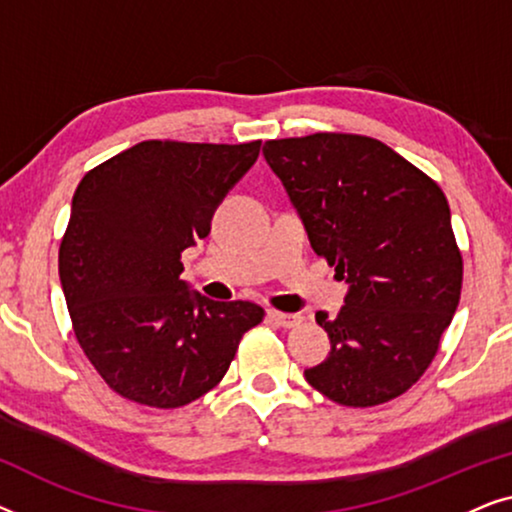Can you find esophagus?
Here are the masks:
<instances>
[{
	"mask_svg": "<svg viewBox=\"0 0 512 512\" xmlns=\"http://www.w3.org/2000/svg\"><path fill=\"white\" fill-rule=\"evenodd\" d=\"M268 317H270V321H275L277 326H284V328L298 326L300 321H303V319L298 317V314H284V312H277V310H270Z\"/></svg>",
	"mask_w": 512,
	"mask_h": 512,
	"instance_id": "34e87169",
	"label": "esophagus"
}]
</instances>
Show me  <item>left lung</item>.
<instances>
[{"label": "left lung", "mask_w": 512, "mask_h": 512, "mask_svg": "<svg viewBox=\"0 0 512 512\" xmlns=\"http://www.w3.org/2000/svg\"><path fill=\"white\" fill-rule=\"evenodd\" d=\"M312 249L349 284L338 317L317 312L331 352L305 380L349 408L401 396L429 368L461 296L464 263L436 181L373 137L270 139Z\"/></svg>", "instance_id": "8db88e82"}]
</instances>
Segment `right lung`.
Instances as JSON below:
<instances>
[{
  "mask_svg": "<svg viewBox=\"0 0 512 512\" xmlns=\"http://www.w3.org/2000/svg\"><path fill=\"white\" fill-rule=\"evenodd\" d=\"M261 153V142L149 139L81 179L60 244V284L76 340L116 394L181 408L223 380L242 335L261 324L249 300L216 303L179 275L181 251Z\"/></svg>",
  "mask_w": 512,
  "mask_h": 512,
  "instance_id": "1",
  "label": "right lung"
}]
</instances>
